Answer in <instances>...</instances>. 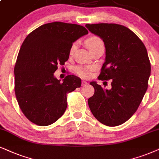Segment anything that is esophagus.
<instances>
[{
	"mask_svg": "<svg viewBox=\"0 0 159 159\" xmlns=\"http://www.w3.org/2000/svg\"><path fill=\"white\" fill-rule=\"evenodd\" d=\"M87 84V82H86V81H82V86H84V85H86V84Z\"/></svg>",
	"mask_w": 159,
	"mask_h": 159,
	"instance_id": "esophagus-1",
	"label": "esophagus"
}]
</instances>
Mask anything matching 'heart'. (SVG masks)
Listing matches in <instances>:
<instances>
[{
  "instance_id": "heart-1",
  "label": "heart",
  "mask_w": 159,
  "mask_h": 159,
  "mask_svg": "<svg viewBox=\"0 0 159 159\" xmlns=\"http://www.w3.org/2000/svg\"><path fill=\"white\" fill-rule=\"evenodd\" d=\"M85 43H86V45L87 46V48H89L90 51H93V50L96 49V48L99 47H101V46H104L103 40L100 39V37H96V36L88 38V39L86 40ZM75 49V44H73V45L70 47V55H72V54L74 53ZM92 69V67H77L75 68V72L78 74V75H81V77L86 78L89 76L90 72H91Z\"/></svg>"
}]
</instances>
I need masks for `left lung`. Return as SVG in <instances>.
Returning a JSON list of instances; mask_svg holds the SVG:
<instances>
[{
    "label": "left lung",
    "mask_w": 159,
    "mask_h": 159,
    "mask_svg": "<svg viewBox=\"0 0 159 159\" xmlns=\"http://www.w3.org/2000/svg\"><path fill=\"white\" fill-rule=\"evenodd\" d=\"M92 34L103 39L106 59L98 77L111 79V89L92 81L94 93L88 99L92 114L107 126H117L137 110L148 86L150 62L142 40L131 30L115 23L86 24Z\"/></svg>",
    "instance_id": "1"
}]
</instances>
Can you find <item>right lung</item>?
<instances>
[{"label": "right lung", "instance_id": "obj_1", "mask_svg": "<svg viewBox=\"0 0 159 159\" xmlns=\"http://www.w3.org/2000/svg\"><path fill=\"white\" fill-rule=\"evenodd\" d=\"M87 34L82 25L53 22L34 30L23 41L15 66V92L31 122L47 126L65 113L67 94L80 87L81 80L70 75L60 82L53 73L69 59L74 42Z\"/></svg>", "mask_w": 159, "mask_h": 159}]
</instances>
